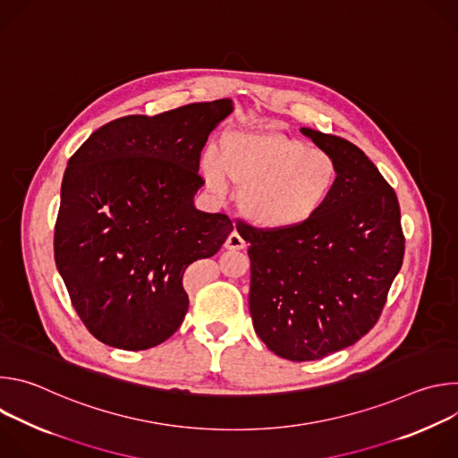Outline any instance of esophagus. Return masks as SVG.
Segmentation results:
<instances>
[{
    "mask_svg": "<svg viewBox=\"0 0 458 458\" xmlns=\"http://www.w3.org/2000/svg\"><path fill=\"white\" fill-rule=\"evenodd\" d=\"M225 246H226V250H244V248H246V242H244V239H242L237 232H232V233L228 235Z\"/></svg>",
    "mask_w": 458,
    "mask_h": 458,
    "instance_id": "34e87169",
    "label": "esophagus"
}]
</instances>
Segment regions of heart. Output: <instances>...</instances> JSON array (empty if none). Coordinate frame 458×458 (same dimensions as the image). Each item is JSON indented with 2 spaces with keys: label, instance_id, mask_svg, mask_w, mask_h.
I'll list each match as a JSON object with an SVG mask.
<instances>
[{
  "label": "heart",
  "instance_id": "obj_1",
  "mask_svg": "<svg viewBox=\"0 0 458 458\" xmlns=\"http://www.w3.org/2000/svg\"><path fill=\"white\" fill-rule=\"evenodd\" d=\"M201 172L219 195L228 181L242 190L241 212L257 228L297 230L330 199L339 168L335 159L274 128L232 130L219 145V157L207 152Z\"/></svg>",
  "mask_w": 458,
  "mask_h": 458
}]
</instances>
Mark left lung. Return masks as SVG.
<instances>
[{"instance_id": "left-lung-1", "label": "left lung", "mask_w": 458, "mask_h": 458, "mask_svg": "<svg viewBox=\"0 0 458 458\" xmlns=\"http://www.w3.org/2000/svg\"><path fill=\"white\" fill-rule=\"evenodd\" d=\"M339 168L322 210L290 232L242 221L250 242L255 334L288 360H317L362 339L377 324L404 259L395 190L353 143L301 128Z\"/></svg>"}]
</instances>
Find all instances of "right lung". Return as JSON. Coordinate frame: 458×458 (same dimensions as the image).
<instances>
[{"mask_svg":"<svg viewBox=\"0 0 458 458\" xmlns=\"http://www.w3.org/2000/svg\"><path fill=\"white\" fill-rule=\"evenodd\" d=\"M232 99L114 119L69 159L54 259L72 306L103 344L148 350L188 311L184 270L219 251L233 225L193 207L212 130Z\"/></svg>","mask_w":458,"mask_h":458,"instance_id":"1","label":"right lung"}]
</instances>
